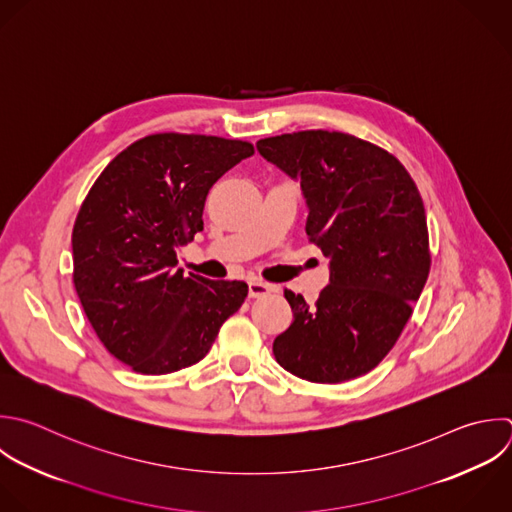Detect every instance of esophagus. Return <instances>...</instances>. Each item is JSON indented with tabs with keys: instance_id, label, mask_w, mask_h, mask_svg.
Segmentation results:
<instances>
[{
	"instance_id": "1",
	"label": "esophagus",
	"mask_w": 512,
	"mask_h": 512,
	"mask_svg": "<svg viewBox=\"0 0 512 512\" xmlns=\"http://www.w3.org/2000/svg\"><path fill=\"white\" fill-rule=\"evenodd\" d=\"M274 290H276V286L266 284V282H262V280H250V282H248V294H250V298H260V296H266V294H270V292H274Z\"/></svg>"
}]
</instances>
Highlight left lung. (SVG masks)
Wrapping results in <instances>:
<instances>
[{"label": "left lung", "mask_w": 512, "mask_h": 512, "mask_svg": "<svg viewBox=\"0 0 512 512\" xmlns=\"http://www.w3.org/2000/svg\"><path fill=\"white\" fill-rule=\"evenodd\" d=\"M256 150L300 184L306 234L330 258L314 306L284 292L294 320L276 336L274 356L310 382L362 376L390 352L426 284L422 198L394 156L342 132L282 134Z\"/></svg>", "instance_id": "left-lung-1"}]
</instances>
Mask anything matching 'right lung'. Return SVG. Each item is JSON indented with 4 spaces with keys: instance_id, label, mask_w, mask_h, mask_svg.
Returning a JSON list of instances; mask_svg holds the SVG:
<instances>
[{
    "instance_id": "obj_1",
    "label": "right lung",
    "mask_w": 512,
    "mask_h": 512,
    "mask_svg": "<svg viewBox=\"0 0 512 512\" xmlns=\"http://www.w3.org/2000/svg\"><path fill=\"white\" fill-rule=\"evenodd\" d=\"M252 144L154 134L100 174L74 224V286L104 346L142 374L200 362L248 296L238 280L176 270V250L204 230L208 190Z\"/></svg>"
}]
</instances>
